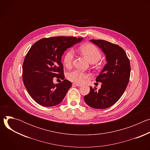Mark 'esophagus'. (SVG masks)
<instances>
[{
	"mask_svg": "<svg viewBox=\"0 0 150 150\" xmlns=\"http://www.w3.org/2000/svg\"><path fill=\"white\" fill-rule=\"evenodd\" d=\"M72 85H75V86H76V87H81V84H78V83H73Z\"/></svg>",
	"mask_w": 150,
	"mask_h": 150,
	"instance_id": "1",
	"label": "esophagus"
}]
</instances>
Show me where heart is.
<instances>
[{
	"instance_id": "1",
	"label": "heart",
	"mask_w": 150,
	"mask_h": 150,
	"mask_svg": "<svg viewBox=\"0 0 150 150\" xmlns=\"http://www.w3.org/2000/svg\"><path fill=\"white\" fill-rule=\"evenodd\" d=\"M81 53L86 57L91 63H96L101 57V53L100 50L94 45L87 43L81 46L79 48ZM75 53L72 49L68 50L64 54L63 61L67 68L71 67L74 59ZM68 79L76 83L81 84L85 80L90 78V74L81 71L78 69L74 70L69 72L67 75Z\"/></svg>"
}]
</instances>
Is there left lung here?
I'll return each mask as SVG.
<instances>
[{
	"label": "left lung",
	"mask_w": 150,
	"mask_h": 150,
	"mask_svg": "<svg viewBox=\"0 0 150 150\" xmlns=\"http://www.w3.org/2000/svg\"><path fill=\"white\" fill-rule=\"evenodd\" d=\"M105 54L107 63L96 78L101 82L100 89L90 87L88 94L84 101L94 109L109 108L115 104L125 91L131 74L129 58L125 50L117 45L103 40H90Z\"/></svg>",
	"instance_id": "obj_1"
}]
</instances>
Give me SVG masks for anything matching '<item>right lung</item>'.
<instances>
[{"mask_svg":"<svg viewBox=\"0 0 150 150\" xmlns=\"http://www.w3.org/2000/svg\"><path fill=\"white\" fill-rule=\"evenodd\" d=\"M75 37H52L42 38L31 46L23 65V79L32 98L45 107L59 104L66 96L72 83L65 78L61 57L67 49L82 41ZM64 81L54 84L53 78Z\"/></svg>","mask_w":150,"mask_h":150,"instance_id":"1","label":"right lung"}]
</instances>
